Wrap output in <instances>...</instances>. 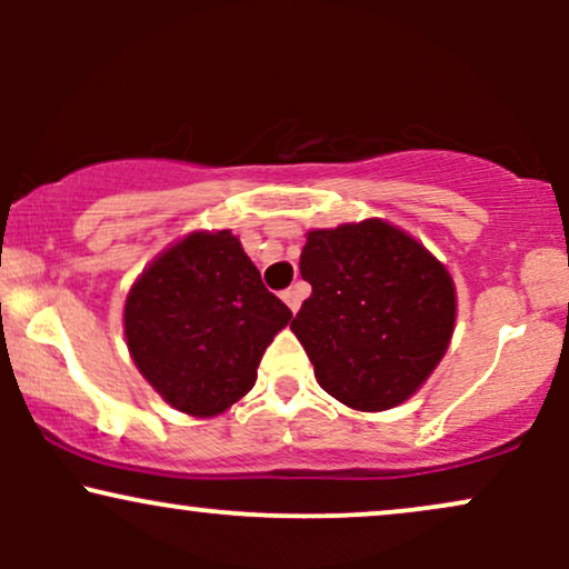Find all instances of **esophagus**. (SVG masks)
Segmentation results:
<instances>
[{"label": "esophagus", "mask_w": 569, "mask_h": 569, "mask_svg": "<svg viewBox=\"0 0 569 569\" xmlns=\"http://www.w3.org/2000/svg\"><path fill=\"white\" fill-rule=\"evenodd\" d=\"M302 297H305L302 286H291V289L283 291V302L291 307V312L299 310V305H302Z\"/></svg>", "instance_id": "1"}]
</instances>
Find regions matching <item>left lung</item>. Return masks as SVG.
I'll list each match as a JSON object with an SVG mask.
<instances>
[{"label": "left lung", "mask_w": 569, "mask_h": 569, "mask_svg": "<svg viewBox=\"0 0 569 569\" xmlns=\"http://www.w3.org/2000/svg\"><path fill=\"white\" fill-rule=\"evenodd\" d=\"M312 293L291 331L329 396L358 411L398 407L428 380L455 329V283L407 232L367 219L307 232Z\"/></svg>", "instance_id": "obj_1"}]
</instances>
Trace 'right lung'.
Here are the masks:
<instances>
[{
  "mask_svg": "<svg viewBox=\"0 0 569 569\" xmlns=\"http://www.w3.org/2000/svg\"><path fill=\"white\" fill-rule=\"evenodd\" d=\"M289 321L230 230L187 234L141 272L126 302L136 367L194 417L219 415L253 388L267 345Z\"/></svg>",
  "mask_w": 569,
  "mask_h": 569,
  "instance_id": "right-lung-1",
  "label": "right lung"
}]
</instances>
